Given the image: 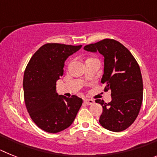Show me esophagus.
I'll list each match as a JSON object with an SVG mask.
<instances>
[{
	"label": "esophagus",
	"mask_w": 157,
	"mask_h": 157,
	"mask_svg": "<svg viewBox=\"0 0 157 157\" xmlns=\"http://www.w3.org/2000/svg\"><path fill=\"white\" fill-rule=\"evenodd\" d=\"M84 102L85 103V104L87 105H91V104H93L95 103L93 99H85L84 100Z\"/></svg>",
	"instance_id": "34e87169"
}]
</instances>
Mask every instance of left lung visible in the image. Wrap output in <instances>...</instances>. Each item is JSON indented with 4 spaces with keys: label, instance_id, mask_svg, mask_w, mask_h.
<instances>
[{
    "label": "left lung",
    "instance_id": "left-lung-1",
    "mask_svg": "<svg viewBox=\"0 0 157 157\" xmlns=\"http://www.w3.org/2000/svg\"><path fill=\"white\" fill-rule=\"evenodd\" d=\"M84 49L99 52L104 57V73L101 82L105 92L111 91V101L95 102L102 105L99 123L105 129L120 132L135 121L143 100V82L138 63L126 47L112 39L86 45Z\"/></svg>",
    "mask_w": 157,
    "mask_h": 157
}]
</instances>
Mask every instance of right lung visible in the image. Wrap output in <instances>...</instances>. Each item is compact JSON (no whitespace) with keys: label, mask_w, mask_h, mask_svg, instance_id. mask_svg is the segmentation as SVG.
<instances>
[{"label":"right lung","mask_w":157,"mask_h":157,"mask_svg":"<svg viewBox=\"0 0 157 157\" xmlns=\"http://www.w3.org/2000/svg\"><path fill=\"white\" fill-rule=\"evenodd\" d=\"M80 46L46 43L33 54L24 75V102L29 115L41 129L58 133L69 127L82 105L77 95L67 98L56 92L65 60Z\"/></svg>","instance_id":"obj_1"}]
</instances>
